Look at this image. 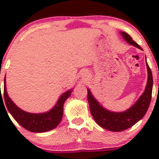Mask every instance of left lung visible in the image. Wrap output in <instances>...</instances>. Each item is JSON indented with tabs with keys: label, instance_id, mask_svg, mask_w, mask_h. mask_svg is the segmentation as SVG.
<instances>
[{
	"label": "left lung",
	"instance_id": "8db88e82",
	"mask_svg": "<svg viewBox=\"0 0 159 159\" xmlns=\"http://www.w3.org/2000/svg\"><path fill=\"white\" fill-rule=\"evenodd\" d=\"M120 34L129 44L142 50V48L135 41L132 40L130 35L124 32H120ZM146 64H147L148 78H147L145 91L143 92V95L139 98V99L134 102V104L132 105L125 111L114 112L104 108L93 96L88 88V100L89 102L90 111L95 121L99 126L110 131H123L134 126L145 116L151 103L153 88L152 72L151 68L149 67L147 62L146 63Z\"/></svg>",
	"mask_w": 159,
	"mask_h": 159
}]
</instances>
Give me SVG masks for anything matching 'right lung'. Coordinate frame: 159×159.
<instances>
[{
	"label": "right lung",
	"instance_id": "right-lung-1",
	"mask_svg": "<svg viewBox=\"0 0 159 159\" xmlns=\"http://www.w3.org/2000/svg\"><path fill=\"white\" fill-rule=\"evenodd\" d=\"M71 92L72 89H70L60 95L56 105L48 111L44 113H30L21 110L12 102L7 93L5 78L4 81V98L7 110L11 114L13 119L24 128L36 133H42L53 130L60 124L64 114V103L71 95ZM0 98H2L1 95Z\"/></svg>",
	"mask_w": 159,
	"mask_h": 159
}]
</instances>
